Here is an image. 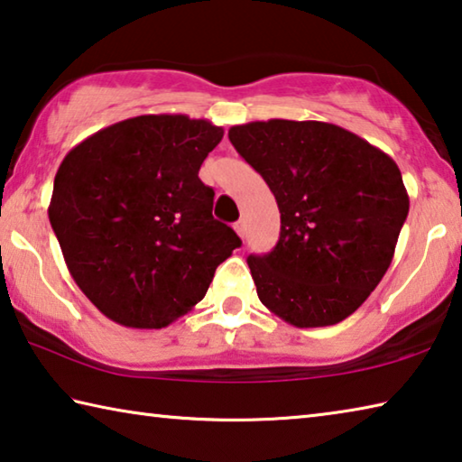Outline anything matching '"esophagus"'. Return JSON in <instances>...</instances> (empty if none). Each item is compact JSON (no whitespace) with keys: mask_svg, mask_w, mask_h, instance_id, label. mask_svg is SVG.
Masks as SVG:
<instances>
[{"mask_svg":"<svg viewBox=\"0 0 462 462\" xmlns=\"http://www.w3.org/2000/svg\"><path fill=\"white\" fill-rule=\"evenodd\" d=\"M234 228H236V234H238V236L242 238V240H245L246 238V224L245 222H236V226H234Z\"/></svg>","mask_w":462,"mask_h":462,"instance_id":"esophagus-1","label":"esophagus"}]
</instances>
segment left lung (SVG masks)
<instances>
[{
    "mask_svg": "<svg viewBox=\"0 0 462 462\" xmlns=\"http://www.w3.org/2000/svg\"><path fill=\"white\" fill-rule=\"evenodd\" d=\"M228 138L267 181L281 214L277 246L248 256L263 306L295 328L342 322L393 261L410 212L400 167L328 122H248Z\"/></svg>",
    "mask_w": 462,
    "mask_h": 462,
    "instance_id": "left-lung-1",
    "label": "left lung"
}]
</instances>
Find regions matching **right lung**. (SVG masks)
<instances>
[{"label": "right lung", "mask_w": 462, "mask_h": 462, "mask_svg": "<svg viewBox=\"0 0 462 462\" xmlns=\"http://www.w3.org/2000/svg\"><path fill=\"white\" fill-rule=\"evenodd\" d=\"M222 126L183 114L112 124L67 152L49 220L67 269L112 322L159 330L203 300L240 246L198 177Z\"/></svg>", "instance_id": "right-lung-1"}]
</instances>
